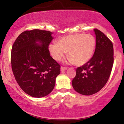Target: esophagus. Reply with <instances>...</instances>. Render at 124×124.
Returning <instances> with one entry per match:
<instances>
[{"label":"esophagus","mask_w":124,"mask_h":124,"mask_svg":"<svg viewBox=\"0 0 124 124\" xmlns=\"http://www.w3.org/2000/svg\"><path fill=\"white\" fill-rule=\"evenodd\" d=\"M67 69H68V68H67L66 67H63V66H62V67H61V71L66 70Z\"/></svg>","instance_id":"1"}]
</instances>
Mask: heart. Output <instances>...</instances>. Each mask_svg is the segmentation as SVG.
Wrapping results in <instances>:
<instances>
[{
	"label": "heart",
	"mask_w": 124,
	"mask_h": 124,
	"mask_svg": "<svg viewBox=\"0 0 124 124\" xmlns=\"http://www.w3.org/2000/svg\"><path fill=\"white\" fill-rule=\"evenodd\" d=\"M95 46L96 41L92 35L76 34L63 37L58 44H51L49 50L56 61L62 60L66 52H68L70 62L82 65L92 58Z\"/></svg>",
	"instance_id": "b5f03b06"
}]
</instances>
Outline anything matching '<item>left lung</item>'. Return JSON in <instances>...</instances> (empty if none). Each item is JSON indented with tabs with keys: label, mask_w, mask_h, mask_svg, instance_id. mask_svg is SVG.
Wrapping results in <instances>:
<instances>
[{
	"label": "left lung",
	"mask_w": 124,
	"mask_h": 124,
	"mask_svg": "<svg viewBox=\"0 0 124 124\" xmlns=\"http://www.w3.org/2000/svg\"><path fill=\"white\" fill-rule=\"evenodd\" d=\"M96 45L93 56L76 69L72 80L78 93L90 96L99 92L108 80L114 63V49L111 41L103 32L95 28Z\"/></svg>",
	"instance_id": "obj_1"
}]
</instances>
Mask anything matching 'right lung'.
<instances>
[{
  "instance_id": "right-lung-1",
  "label": "right lung",
  "mask_w": 124,
  "mask_h": 124,
  "mask_svg": "<svg viewBox=\"0 0 124 124\" xmlns=\"http://www.w3.org/2000/svg\"><path fill=\"white\" fill-rule=\"evenodd\" d=\"M49 31L35 29L23 32L12 46L11 63L21 89L34 97H42L54 89L61 66L49 54L53 39ZM39 41L41 44L36 43Z\"/></svg>"
}]
</instances>
